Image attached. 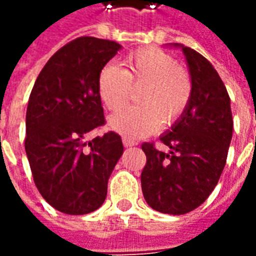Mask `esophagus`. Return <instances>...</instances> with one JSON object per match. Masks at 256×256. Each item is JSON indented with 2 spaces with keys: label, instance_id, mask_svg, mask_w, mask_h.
<instances>
[{
  "label": "esophagus",
  "instance_id": "34e87169",
  "mask_svg": "<svg viewBox=\"0 0 256 256\" xmlns=\"http://www.w3.org/2000/svg\"><path fill=\"white\" fill-rule=\"evenodd\" d=\"M122 144H124L125 148H131V146L136 145V142H135V140H131V139H128V138H122Z\"/></svg>",
  "mask_w": 256,
  "mask_h": 256
}]
</instances>
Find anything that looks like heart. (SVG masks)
<instances>
[{"instance_id": "b5f03b06", "label": "heart", "mask_w": 256, "mask_h": 256, "mask_svg": "<svg viewBox=\"0 0 256 256\" xmlns=\"http://www.w3.org/2000/svg\"><path fill=\"white\" fill-rule=\"evenodd\" d=\"M132 86H144L138 94L140 104L125 107L108 118L114 131L132 139L158 131L162 118L166 124L174 122L192 96L190 75L170 54L154 47L131 52L126 58V70L107 64L98 74V94L110 110H118L128 102Z\"/></svg>"}]
</instances>
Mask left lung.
<instances>
[{
  "instance_id": "left-lung-1",
  "label": "left lung",
  "mask_w": 256,
  "mask_h": 256,
  "mask_svg": "<svg viewBox=\"0 0 256 256\" xmlns=\"http://www.w3.org/2000/svg\"><path fill=\"white\" fill-rule=\"evenodd\" d=\"M184 52L192 80L190 104L160 140L168 153L144 144L146 166L142 192L152 209L184 214L205 202L218 185L232 136L230 98L218 71L204 56L172 43Z\"/></svg>"
}]
</instances>
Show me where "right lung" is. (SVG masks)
<instances>
[{
    "instance_id": "add662e5",
    "label": "right lung",
    "mask_w": 256,
    "mask_h": 256,
    "mask_svg": "<svg viewBox=\"0 0 256 256\" xmlns=\"http://www.w3.org/2000/svg\"><path fill=\"white\" fill-rule=\"evenodd\" d=\"M120 50L111 40L78 37L47 61L32 89L24 150L38 192L65 214H86L103 205L124 152L112 131L86 140L104 124L98 74Z\"/></svg>"
}]
</instances>
